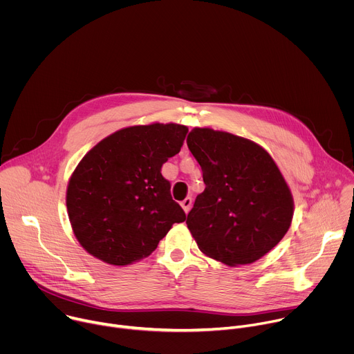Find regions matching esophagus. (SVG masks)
I'll use <instances>...</instances> for the list:
<instances>
[{
    "instance_id": "1",
    "label": "esophagus",
    "mask_w": 354,
    "mask_h": 354,
    "mask_svg": "<svg viewBox=\"0 0 354 354\" xmlns=\"http://www.w3.org/2000/svg\"><path fill=\"white\" fill-rule=\"evenodd\" d=\"M180 206H182L183 212L187 214L189 210H190V207H192V198H190V197H186L183 201H180Z\"/></svg>"
}]
</instances>
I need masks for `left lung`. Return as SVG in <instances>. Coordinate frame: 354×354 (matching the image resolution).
<instances>
[{"label":"left lung","instance_id":"1","mask_svg":"<svg viewBox=\"0 0 354 354\" xmlns=\"http://www.w3.org/2000/svg\"><path fill=\"white\" fill-rule=\"evenodd\" d=\"M206 189L187 214L198 249L228 266L254 263L291 225L294 200L268 151L248 138L209 127L187 136Z\"/></svg>","mask_w":354,"mask_h":354}]
</instances>
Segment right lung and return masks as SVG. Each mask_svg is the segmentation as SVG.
<instances>
[{"mask_svg": "<svg viewBox=\"0 0 354 354\" xmlns=\"http://www.w3.org/2000/svg\"><path fill=\"white\" fill-rule=\"evenodd\" d=\"M186 133L176 123L131 126L84 156L68 180L66 203L88 254L109 265H130L153 254L172 225L186 220L161 174Z\"/></svg>", "mask_w": 354, "mask_h": 354, "instance_id": "right-lung-1", "label": "right lung"}]
</instances>
